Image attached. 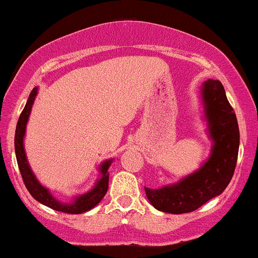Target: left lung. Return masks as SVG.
I'll use <instances>...</instances> for the list:
<instances>
[{
    "instance_id": "8db88e82",
    "label": "left lung",
    "mask_w": 258,
    "mask_h": 258,
    "mask_svg": "<svg viewBox=\"0 0 258 258\" xmlns=\"http://www.w3.org/2000/svg\"><path fill=\"white\" fill-rule=\"evenodd\" d=\"M200 98L211 153L197 171L178 182L158 189L146 186L148 200L159 211L173 215L194 211L223 193L233 177L240 143L235 112L218 80L204 82Z\"/></svg>"
}]
</instances>
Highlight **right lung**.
I'll use <instances>...</instances> for the list:
<instances>
[{
  "label": "right lung",
  "instance_id": "right-lung-1",
  "mask_svg": "<svg viewBox=\"0 0 258 258\" xmlns=\"http://www.w3.org/2000/svg\"><path fill=\"white\" fill-rule=\"evenodd\" d=\"M38 87H35L31 91L30 96H29L26 104L23 109L22 114H20L19 120H18L17 128H16V137H14V149H16V156L18 166H19L20 174H22L23 180L26 189L31 197L38 203H41L44 206H48L55 211L65 212V214L79 215L84 214V212L90 211L94 206H97L102 201L104 195L106 194L109 185V171L108 168L110 167L111 162L114 159L104 160L98 167V178H97L94 185L92 186L88 191L86 193L74 195L70 201L63 203V201L55 199L53 194L49 191L48 188L43 186L38 182V179L32 172L30 165H29L28 159H26V153L24 148V138L26 132V125H28L29 116H30L31 108L34 105L35 98L37 96Z\"/></svg>",
  "mask_w": 258,
  "mask_h": 258
}]
</instances>
